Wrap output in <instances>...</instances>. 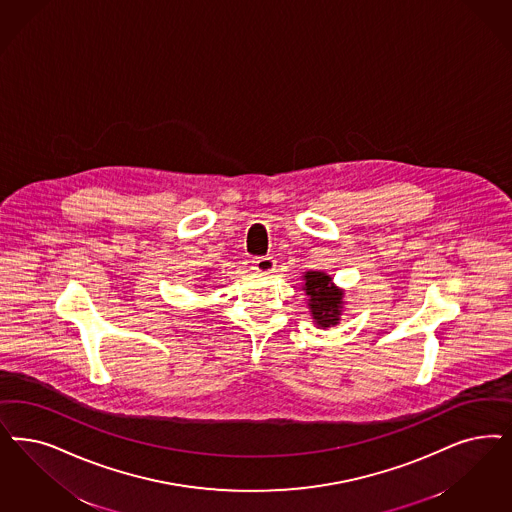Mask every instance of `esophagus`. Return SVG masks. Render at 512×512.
Masks as SVG:
<instances>
[{
	"instance_id": "34e87169",
	"label": "esophagus",
	"mask_w": 512,
	"mask_h": 512,
	"mask_svg": "<svg viewBox=\"0 0 512 512\" xmlns=\"http://www.w3.org/2000/svg\"><path fill=\"white\" fill-rule=\"evenodd\" d=\"M251 268L257 270L259 274H270V272L276 270V261L272 257H259V259L253 261Z\"/></svg>"
}]
</instances>
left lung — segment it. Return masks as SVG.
<instances>
[{"mask_svg": "<svg viewBox=\"0 0 512 512\" xmlns=\"http://www.w3.org/2000/svg\"><path fill=\"white\" fill-rule=\"evenodd\" d=\"M302 291L314 325L318 329H329L340 323L344 310V289L338 287L333 278L323 270H308L302 274Z\"/></svg>", "mask_w": 512, "mask_h": 512, "instance_id": "obj_1", "label": "left lung"}]
</instances>
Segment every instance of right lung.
Listing matches in <instances>:
<instances>
[{"label":"right lung","instance_id":"right-lung-1","mask_svg":"<svg viewBox=\"0 0 512 512\" xmlns=\"http://www.w3.org/2000/svg\"><path fill=\"white\" fill-rule=\"evenodd\" d=\"M204 282H206V278H204Z\"/></svg>","mask_w":512,"mask_h":512}]
</instances>
